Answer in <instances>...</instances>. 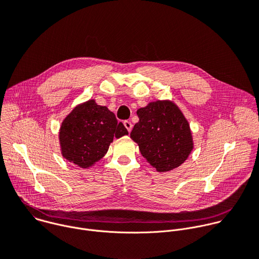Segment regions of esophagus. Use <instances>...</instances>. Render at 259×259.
<instances>
[{
	"label": "esophagus",
	"instance_id": "34e87169",
	"mask_svg": "<svg viewBox=\"0 0 259 259\" xmlns=\"http://www.w3.org/2000/svg\"><path fill=\"white\" fill-rule=\"evenodd\" d=\"M124 126L126 127V129L128 130V132H131L133 125H132V123H131L130 121H124Z\"/></svg>",
	"mask_w": 259,
	"mask_h": 259
}]
</instances>
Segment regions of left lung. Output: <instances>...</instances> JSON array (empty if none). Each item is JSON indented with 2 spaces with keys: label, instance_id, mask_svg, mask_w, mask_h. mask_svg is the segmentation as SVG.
I'll list each match as a JSON object with an SVG mask.
<instances>
[{
  "label": "left lung",
  "instance_id": "8db88e82",
  "mask_svg": "<svg viewBox=\"0 0 259 259\" xmlns=\"http://www.w3.org/2000/svg\"><path fill=\"white\" fill-rule=\"evenodd\" d=\"M139 122L130 133L143 158L158 172H167L184 163L194 149L188 120L169 100L150 102L137 110Z\"/></svg>",
  "mask_w": 259,
  "mask_h": 259
}]
</instances>
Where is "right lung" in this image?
<instances>
[{
    "label": "right lung",
    "mask_w": 259,
    "mask_h": 259,
    "mask_svg": "<svg viewBox=\"0 0 259 259\" xmlns=\"http://www.w3.org/2000/svg\"><path fill=\"white\" fill-rule=\"evenodd\" d=\"M127 134L113 112L91 99L77 105L63 120L59 130L61 155L81 168H89L106 154L114 137Z\"/></svg>",
    "instance_id": "add662e5"
}]
</instances>
